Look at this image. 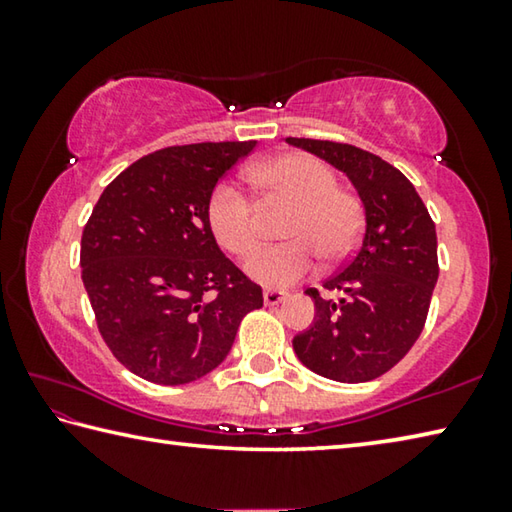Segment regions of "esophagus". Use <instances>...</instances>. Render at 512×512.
Listing matches in <instances>:
<instances>
[{"label": "esophagus", "instance_id": "esophagus-1", "mask_svg": "<svg viewBox=\"0 0 512 512\" xmlns=\"http://www.w3.org/2000/svg\"><path fill=\"white\" fill-rule=\"evenodd\" d=\"M287 298H289L287 291H277V289H266L264 291V302H266L268 307L280 305V302H284Z\"/></svg>", "mask_w": 512, "mask_h": 512}]
</instances>
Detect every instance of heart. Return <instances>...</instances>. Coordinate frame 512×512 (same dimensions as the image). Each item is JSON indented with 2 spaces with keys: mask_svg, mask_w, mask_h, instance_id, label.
<instances>
[{
  "mask_svg": "<svg viewBox=\"0 0 512 512\" xmlns=\"http://www.w3.org/2000/svg\"><path fill=\"white\" fill-rule=\"evenodd\" d=\"M266 207L284 203L293 212L282 235L291 239L264 248L248 259L246 271L264 287H289L316 268L315 255L325 262L348 257L363 230V205L350 189L336 185V173L307 153H284L255 164L248 171ZM207 223L223 250L248 257L259 246V210L237 185H216L207 198Z\"/></svg>",
  "mask_w": 512,
  "mask_h": 512,
  "instance_id": "obj_1",
  "label": "heart"
}]
</instances>
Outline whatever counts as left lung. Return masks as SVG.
<instances>
[{"instance_id": "left-lung-1", "label": "left lung", "mask_w": 512, "mask_h": 512, "mask_svg": "<svg viewBox=\"0 0 512 512\" xmlns=\"http://www.w3.org/2000/svg\"><path fill=\"white\" fill-rule=\"evenodd\" d=\"M352 180L363 201L366 228L348 262L323 282L339 298L314 300V325L293 339L298 359L316 375L359 384L400 363L427 323L438 282L436 223L411 180L359 146L287 137Z\"/></svg>"}]
</instances>
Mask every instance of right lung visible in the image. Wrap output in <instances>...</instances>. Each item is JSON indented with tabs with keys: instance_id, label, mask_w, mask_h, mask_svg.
<instances>
[{
	"instance_id": "1",
	"label": "right lung",
	"mask_w": 512,
	"mask_h": 512,
	"mask_svg": "<svg viewBox=\"0 0 512 512\" xmlns=\"http://www.w3.org/2000/svg\"><path fill=\"white\" fill-rule=\"evenodd\" d=\"M257 142L167 146L103 189L81 237V277L103 341L133 375L189 384L228 357L262 287L216 246L207 198Z\"/></svg>"
}]
</instances>
